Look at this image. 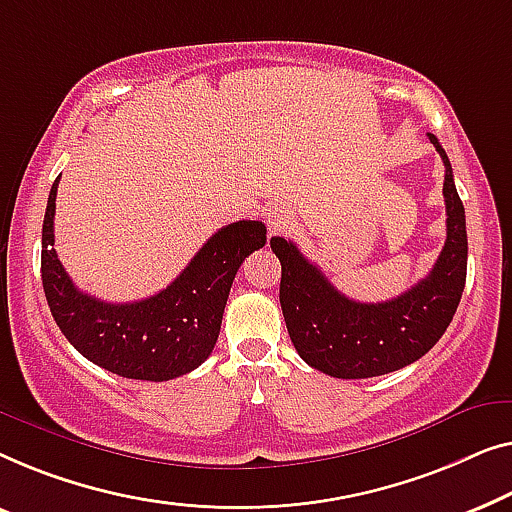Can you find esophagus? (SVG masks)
I'll list each match as a JSON object with an SVG mask.
<instances>
[{"label": "esophagus", "mask_w": 512, "mask_h": 512, "mask_svg": "<svg viewBox=\"0 0 512 512\" xmlns=\"http://www.w3.org/2000/svg\"><path fill=\"white\" fill-rule=\"evenodd\" d=\"M292 222V211L285 204H273L266 213V225H269L271 234H283L285 229H290Z\"/></svg>", "instance_id": "esophagus-1"}]
</instances>
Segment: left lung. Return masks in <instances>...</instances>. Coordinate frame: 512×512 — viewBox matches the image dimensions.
I'll list each match as a JSON object with an SVG mask.
<instances>
[{
  "instance_id": "8db88e82",
  "label": "left lung",
  "mask_w": 512,
  "mask_h": 512,
  "mask_svg": "<svg viewBox=\"0 0 512 512\" xmlns=\"http://www.w3.org/2000/svg\"><path fill=\"white\" fill-rule=\"evenodd\" d=\"M429 141L445 164L448 236L427 278L380 304L352 301L329 283L297 243L273 236L280 259V308L299 357L334 378L385 376L434 348L452 322L466 283V215L448 155L434 134Z\"/></svg>"
}]
</instances>
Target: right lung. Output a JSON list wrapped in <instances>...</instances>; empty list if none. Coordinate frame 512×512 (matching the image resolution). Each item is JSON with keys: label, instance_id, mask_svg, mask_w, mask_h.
<instances>
[{"label": "right lung", "instance_id": "right-lung-1", "mask_svg": "<svg viewBox=\"0 0 512 512\" xmlns=\"http://www.w3.org/2000/svg\"><path fill=\"white\" fill-rule=\"evenodd\" d=\"M50 187L41 234V280L50 313L67 341L92 364L134 380H171L204 364L218 341L234 276L266 243L259 220L222 227L174 283L132 304H109L74 285L55 253V197Z\"/></svg>", "mask_w": 512, "mask_h": 512}]
</instances>
